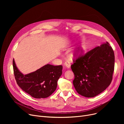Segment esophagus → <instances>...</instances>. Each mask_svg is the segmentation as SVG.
Returning <instances> with one entry per match:
<instances>
[{
	"mask_svg": "<svg viewBox=\"0 0 124 124\" xmlns=\"http://www.w3.org/2000/svg\"><path fill=\"white\" fill-rule=\"evenodd\" d=\"M64 65H65V66L67 68H69L70 67V63L69 62H65Z\"/></svg>",
	"mask_w": 124,
	"mask_h": 124,
	"instance_id": "esophagus-1",
	"label": "esophagus"
}]
</instances>
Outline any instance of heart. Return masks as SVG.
I'll return each mask as SVG.
<instances>
[{
  "instance_id": "obj_1",
  "label": "heart",
  "mask_w": 124,
  "mask_h": 124,
  "mask_svg": "<svg viewBox=\"0 0 124 124\" xmlns=\"http://www.w3.org/2000/svg\"><path fill=\"white\" fill-rule=\"evenodd\" d=\"M72 55H74V56H75V55H76V54H73Z\"/></svg>"
}]
</instances>
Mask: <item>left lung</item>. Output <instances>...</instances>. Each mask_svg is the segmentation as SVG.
<instances>
[{
    "mask_svg": "<svg viewBox=\"0 0 124 124\" xmlns=\"http://www.w3.org/2000/svg\"><path fill=\"white\" fill-rule=\"evenodd\" d=\"M81 52L79 55L78 53ZM79 49L74 54L71 65L74 74V86L81 95L93 97L103 92L113 79L115 55L107 42L88 51L85 54Z\"/></svg>",
    "mask_w": 124,
    "mask_h": 124,
    "instance_id": "left-lung-1",
    "label": "left lung"
}]
</instances>
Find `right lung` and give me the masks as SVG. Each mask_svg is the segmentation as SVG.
<instances>
[{"label":"right lung","instance_id":"obj_1","mask_svg":"<svg viewBox=\"0 0 124 124\" xmlns=\"http://www.w3.org/2000/svg\"><path fill=\"white\" fill-rule=\"evenodd\" d=\"M12 63L17 84L31 97L46 98L55 91L58 80L62 75V65L47 64L34 72L24 75L17 68L14 59Z\"/></svg>","mask_w":124,"mask_h":124}]
</instances>
